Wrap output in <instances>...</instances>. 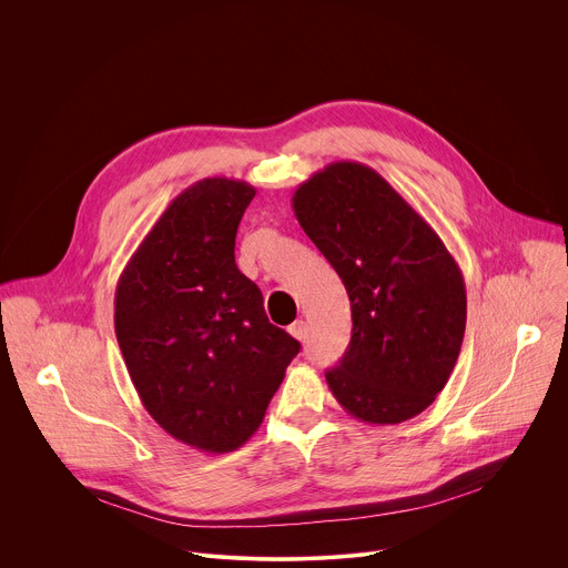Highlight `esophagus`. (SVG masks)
<instances>
[{
	"label": "esophagus",
	"mask_w": 568,
	"mask_h": 568,
	"mask_svg": "<svg viewBox=\"0 0 568 568\" xmlns=\"http://www.w3.org/2000/svg\"><path fill=\"white\" fill-rule=\"evenodd\" d=\"M287 331H290V335H292L294 339L303 342V339L307 337V323H305L303 318H298V321H294V323H292V326H290Z\"/></svg>",
	"instance_id": "34e87169"
}]
</instances>
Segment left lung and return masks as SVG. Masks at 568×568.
I'll list each match as a JSON object with an SVG mask.
<instances>
[{"label": "left lung", "mask_w": 568, "mask_h": 568, "mask_svg": "<svg viewBox=\"0 0 568 568\" xmlns=\"http://www.w3.org/2000/svg\"><path fill=\"white\" fill-rule=\"evenodd\" d=\"M292 209L346 285L353 337L326 382L368 425L423 414L445 388L465 335L467 296L440 235L377 171L333 161Z\"/></svg>", "instance_id": "obj_1"}]
</instances>
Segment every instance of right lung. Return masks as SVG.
I'll return each mask as SVG.
<instances>
[{"label": "right lung", "mask_w": 568, "mask_h": 568, "mask_svg": "<svg viewBox=\"0 0 568 568\" xmlns=\"http://www.w3.org/2000/svg\"><path fill=\"white\" fill-rule=\"evenodd\" d=\"M256 189L206 178L182 191L128 261L114 331L154 423L209 454L245 445L301 344L270 323L235 265V231Z\"/></svg>", "instance_id": "1"}]
</instances>
